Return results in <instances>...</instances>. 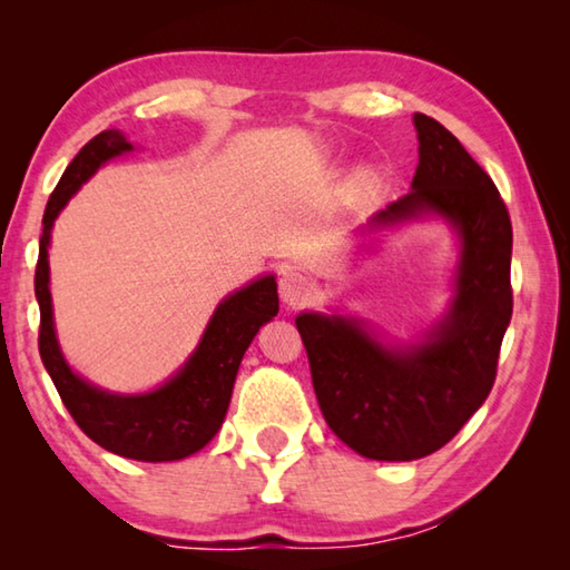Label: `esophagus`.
<instances>
[{"mask_svg":"<svg viewBox=\"0 0 570 570\" xmlns=\"http://www.w3.org/2000/svg\"><path fill=\"white\" fill-rule=\"evenodd\" d=\"M312 282L298 272H284L282 278H278V296H282L286 306H302L312 296Z\"/></svg>","mask_w":570,"mask_h":570,"instance_id":"esophagus-1","label":"esophagus"}]
</instances>
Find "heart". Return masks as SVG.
I'll return each instance as SVG.
<instances>
[{
  "label": "heart",
  "mask_w": 570,
  "mask_h": 570,
  "mask_svg": "<svg viewBox=\"0 0 570 570\" xmlns=\"http://www.w3.org/2000/svg\"><path fill=\"white\" fill-rule=\"evenodd\" d=\"M354 186L356 188H372L374 186V173L370 168H360L354 176Z\"/></svg>",
  "instance_id": "1"
}]
</instances>
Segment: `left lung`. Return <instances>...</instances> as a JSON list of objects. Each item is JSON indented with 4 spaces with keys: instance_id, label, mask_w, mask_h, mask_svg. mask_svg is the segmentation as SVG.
Returning a JSON list of instances; mask_svg holds the SVG:
<instances>
[{
    "instance_id": "obj_1",
    "label": "left lung",
    "mask_w": 570,
    "mask_h": 570,
    "mask_svg": "<svg viewBox=\"0 0 570 570\" xmlns=\"http://www.w3.org/2000/svg\"><path fill=\"white\" fill-rule=\"evenodd\" d=\"M412 120L420 140L412 188L366 226L442 218L455 230L460 258L448 314L407 344L387 342L356 316H296L326 424L362 458L387 462L432 455L480 410L513 314V226L495 183L445 125L422 112Z\"/></svg>"
}]
</instances>
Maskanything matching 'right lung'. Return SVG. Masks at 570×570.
<instances>
[{"mask_svg":"<svg viewBox=\"0 0 570 570\" xmlns=\"http://www.w3.org/2000/svg\"><path fill=\"white\" fill-rule=\"evenodd\" d=\"M132 142L120 130H102L72 158L47 200L35 272L40 304V356L67 412L100 448L120 458L170 462L204 450L224 424L240 360L256 332L278 314L276 278L272 274L228 294L216 306L204 336L186 364L160 387L140 394H118L72 372L55 332L50 294V238L55 218L105 163L130 153Z\"/></svg>","mask_w":570,"mask_h":570,"instance_id":"add662e5","label":"right lung"}]
</instances>
